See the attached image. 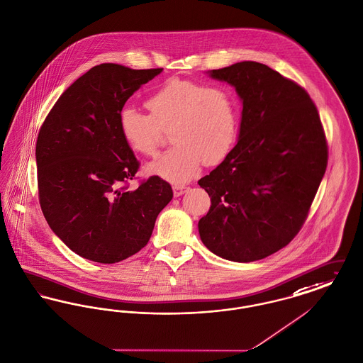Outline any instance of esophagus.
<instances>
[{
	"mask_svg": "<svg viewBox=\"0 0 363 363\" xmlns=\"http://www.w3.org/2000/svg\"><path fill=\"white\" fill-rule=\"evenodd\" d=\"M187 190H189V187L184 186V184H174V186H173V195H174V196H180V195H183Z\"/></svg>",
	"mask_w": 363,
	"mask_h": 363,
	"instance_id": "34e87169",
	"label": "esophagus"
}]
</instances>
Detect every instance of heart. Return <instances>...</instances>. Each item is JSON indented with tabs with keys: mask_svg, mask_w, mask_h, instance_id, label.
Segmentation results:
<instances>
[{
	"mask_svg": "<svg viewBox=\"0 0 363 363\" xmlns=\"http://www.w3.org/2000/svg\"><path fill=\"white\" fill-rule=\"evenodd\" d=\"M150 113L124 108L118 128L136 154L155 157L164 130L171 128L172 147L147 171L172 183H186L205 162L217 165L236 143L240 104L227 86H208L190 79H168L146 99Z\"/></svg>",
	"mask_w": 363,
	"mask_h": 363,
	"instance_id": "1",
	"label": "heart"
}]
</instances>
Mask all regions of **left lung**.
Returning a JSON list of instances; mask_svg holds the SVG:
<instances>
[{"mask_svg":"<svg viewBox=\"0 0 363 363\" xmlns=\"http://www.w3.org/2000/svg\"><path fill=\"white\" fill-rule=\"evenodd\" d=\"M243 101L239 140L198 184L211 199L198 228L203 245L233 262H252L298 235L328 165L317 106L305 89L265 64L210 71Z\"/></svg>","mask_w":363,"mask_h":363,"instance_id":"obj_1","label":"left lung"}]
</instances>
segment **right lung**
Instances as JSON below:
<instances>
[{"instance_id": "obj_1", "label": "right lung", "mask_w": 363, "mask_h": 363, "mask_svg": "<svg viewBox=\"0 0 363 363\" xmlns=\"http://www.w3.org/2000/svg\"><path fill=\"white\" fill-rule=\"evenodd\" d=\"M161 71L96 65L61 94L39 130L40 209L58 238L86 259L115 264L136 254L172 199L171 184L158 176L130 190L140 164L118 128L127 99Z\"/></svg>"}]
</instances>
